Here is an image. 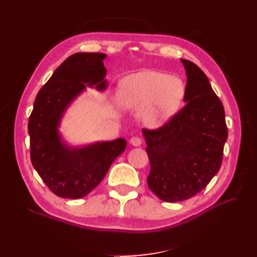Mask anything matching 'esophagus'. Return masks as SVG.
Here are the masks:
<instances>
[{"label":"esophagus","instance_id":"1","mask_svg":"<svg viewBox=\"0 0 257 257\" xmlns=\"http://www.w3.org/2000/svg\"><path fill=\"white\" fill-rule=\"evenodd\" d=\"M130 144L135 147H139L141 144H143V140H141V138L139 137H133L130 139Z\"/></svg>","mask_w":257,"mask_h":257}]
</instances>
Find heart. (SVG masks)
I'll use <instances>...</instances> for the list:
<instances>
[{"label": "heart", "mask_w": 257, "mask_h": 257, "mask_svg": "<svg viewBox=\"0 0 257 257\" xmlns=\"http://www.w3.org/2000/svg\"><path fill=\"white\" fill-rule=\"evenodd\" d=\"M182 80L170 75L145 70L119 84V102L125 109H143L141 118L150 128L160 127L177 112L184 97Z\"/></svg>", "instance_id": "heart-1"}]
</instances>
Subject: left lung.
<instances>
[{
	"mask_svg": "<svg viewBox=\"0 0 257 257\" xmlns=\"http://www.w3.org/2000/svg\"><path fill=\"white\" fill-rule=\"evenodd\" d=\"M185 106L162 127L143 129L149 189L166 202L192 198L219 172L227 139L225 112L206 75L188 59Z\"/></svg>",
	"mask_w": 257,
	"mask_h": 257,
	"instance_id": "1",
	"label": "left lung"
}]
</instances>
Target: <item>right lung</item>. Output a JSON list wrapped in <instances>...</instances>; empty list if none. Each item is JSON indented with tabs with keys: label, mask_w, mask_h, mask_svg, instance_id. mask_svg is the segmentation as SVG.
<instances>
[{
	"label": "right lung",
	"mask_w": 257,
	"mask_h": 257,
	"mask_svg": "<svg viewBox=\"0 0 257 257\" xmlns=\"http://www.w3.org/2000/svg\"><path fill=\"white\" fill-rule=\"evenodd\" d=\"M106 54L76 53L59 65L35 98L29 119L31 161L43 181L61 198L80 199L105 178L109 167L125 149L119 138L83 148H69L58 133L64 111L88 86L103 90Z\"/></svg>",
	"instance_id": "obj_1"
}]
</instances>
